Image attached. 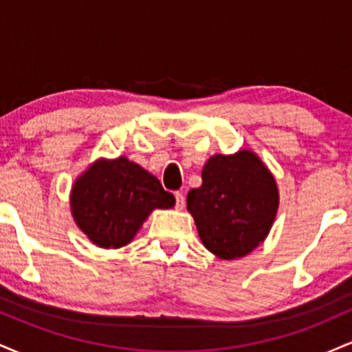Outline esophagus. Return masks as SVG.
Listing matches in <instances>:
<instances>
[{"label":"esophagus","instance_id":"obj_1","mask_svg":"<svg viewBox=\"0 0 352 352\" xmlns=\"http://www.w3.org/2000/svg\"><path fill=\"white\" fill-rule=\"evenodd\" d=\"M185 207V195L182 192H175V208L182 210Z\"/></svg>","mask_w":352,"mask_h":352}]
</instances>
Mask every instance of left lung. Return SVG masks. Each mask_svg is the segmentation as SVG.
<instances>
[{"label": "left lung", "mask_w": 352, "mask_h": 352, "mask_svg": "<svg viewBox=\"0 0 352 352\" xmlns=\"http://www.w3.org/2000/svg\"><path fill=\"white\" fill-rule=\"evenodd\" d=\"M278 204L276 180L252 151L210 157L201 185L187 195L201 243L221 260L253 252L268 236Z\"/></svg>", "instance_id": "left-lung-1"}]
</instances>
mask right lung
I'll use <instances>...</instances> for the list:
<instances>
[{"label":"right lung","instance_id":"add662e5","mask_svg":"<svg viewBox=\"0 0 352 352\" xmlns=\"http://www.w3.org/2000/svg\"><path fill=\"white\" fill-rule=\"evenodd\" d=\"M175 197L157 177L127 157L100 159L72 185L71 212L78 227L100 248L131 243L155 208H172Z\"/></svg>","mask_w":352,"mask_h":352}]
</instances>
